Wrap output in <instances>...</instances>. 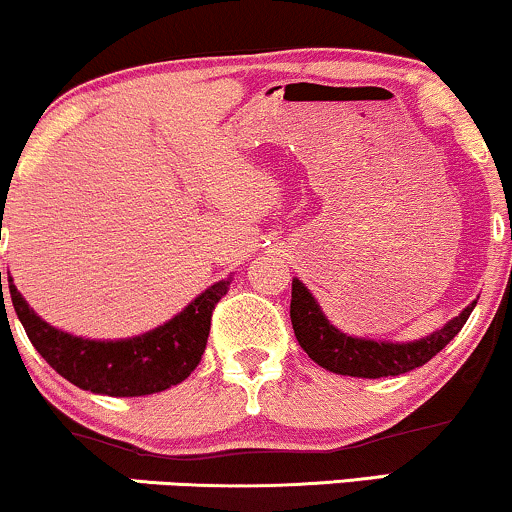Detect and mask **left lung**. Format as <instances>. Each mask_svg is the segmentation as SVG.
Here are the masks:
<instances>
[{
  "instance_id": "obj_1",
  "label": "left lung",
  "mask_w": 512,
  "mask_h": 512,
  "mask_svg": "<svg viewBox=\"0 0 512 512\" xmlns=\"http://www.w3.org/2000/svg\"><path fill=\"white\" fill-rule=\"evenodd\" d=\"M474 305L477 301L469 303L443 330L433 332L431 337L421 339V342H373V339L346 337L344 332L330 325L313 293L305 289L301 281L293 279L291 325L301 349L313 358L317 366L332 370L337 375H351V378H387V375L409 373V370L431 361L462 330Z\"/></svg>"
}]
</instances>
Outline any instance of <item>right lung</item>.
Instances as JSON below:
<instances>
[{"instance_id":"right-lung-1","label":"right lung","mask_w":512,"mask_h":512,"mask_svg":"<svg viewBox=\"0 0 512 512\" xmlns=\"http://www.w3.org/2000/svg\"><path fill=\"white\" fill-rule=\"evenodd\" d=\"M9 293L23 330L40 356L62 378L88 392L110 397H142L178 385L202 361L211 313L231 281H216L163 327L122 342H93L55 330L28 308L9 276ZM2 291V272H0ZM4 298V293H2Z\"/></svg>"}]
</instances>
